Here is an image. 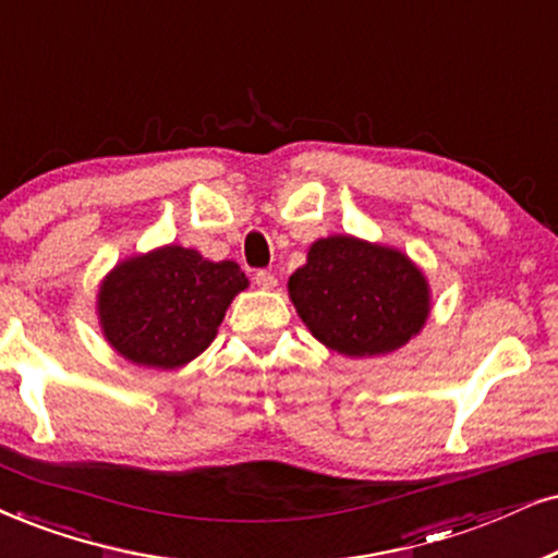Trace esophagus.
I'll list each match as a JSON object with an SVG mask.
<instances>
[{"mask_svg": "<svg viewBox=\"0 0 558 558\" xmlns=\"http://www.w3.org/2000/svg\"><path fill=\"white\" fill-rule=\"evenodd\" d=\"M255 283L263 288V291H272L275 286H278V278H275L272 272H267V270H259L257 275H255Z\"/></svg>", "mask_w": 558, "mask_h": 558, "instance_id": "esophagus-1", "label": "esophagus"}]
</instances>
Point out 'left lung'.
Returning <instances> with one entry per match:
<instances>
[{"instance_id": "obj_1", "label": "left lung", "mask_w": 558, "mask_h": 558, "mask_svg": "<svg viewBox=\"0 0 558 558\" xmlns=\"http://www.w3.org/2000/svg\"><path fill=\"white\" fill-rule=\"evenodd\" d=\"M288 295L316 340L344 357L397 352L433 312L429 280L412 257L350 234L316 239Z\"/></svg>"}]
</instances>
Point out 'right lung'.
I'll use <instances>...</instances> for the list:
<instances>
[{"label":"right lung","mask_w":558,"mask_h":558,"mask_svg":"<svg viewBox=\"0 0 558 558\" xmlns=\"http://www.w3.org/2000/svg\"><path fill=\"white\" fill-rule=\"evenodd\" d=\"M246 288L250 280L231 259L214 263L190 246L165 244L105 275L97 319L129 363L174 371L216 340L231 301Z\"/></svg>","instance_id":"right-lung-1"}]
</instances>
